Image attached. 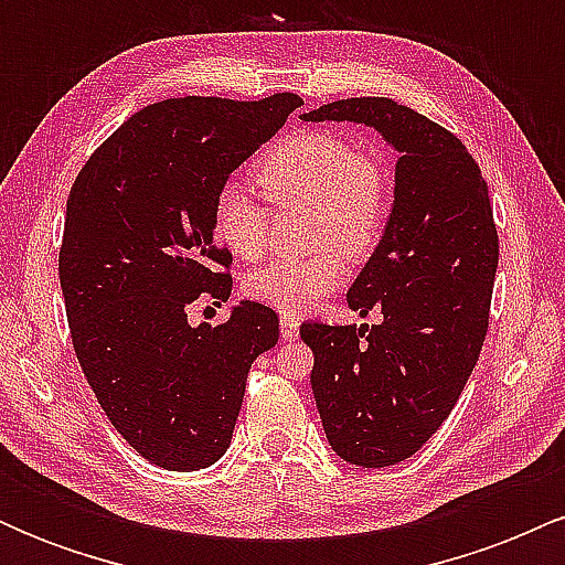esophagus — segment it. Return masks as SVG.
Returning a JSON list of instances; mask_svg holds the SVG:
<instances>
[{"label": "esophagus", "mask_w": 565, "mask_h": 565, "mask_svg": "<svg viewBox=\"0 0 565 565\" xmlns=\"http://www.w3.org/2000/svg\"><path fill=\"white\" fill-rule=\"evenodd\" d=\"M278 329H281L284 340H297V334H300V319H297V316L281 313V319H278Z\"/></svg>", "instance_id": "esophagus-1"}]
</instances>
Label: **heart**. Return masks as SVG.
I'll return each instance as SVG.
<instances>
[{
	"label": "heart",
	"mask_w": 565,
	"mask_h": 565,
	"mask_svg": "<svg viewBox=\"0 0 565 565\" xmlns=\"http://www.w3.org/2000/svg\"><path fill=\"white\" fill-rule=\"evenodd\" d=\"M265 196L276 206L308 204L310 242L321 249L278 257L244 276L252 300L284 313H305L345 281L350 257L377 244L391 201V180L372 153L332 132H300L278 142L257 164ZM268 206L238 180L217 191L212 206L215 236L236 257L255 260L268 244Z\"/></svg>",
	"instance_id": "b5f03b06"
}]
</instances>
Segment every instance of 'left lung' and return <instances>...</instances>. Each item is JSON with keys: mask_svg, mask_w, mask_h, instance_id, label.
<instances>
[{"mask_svg": "<svg viewBox=\"0 0 565 565\" xmlns=\"http://www.w3.org/2000/svg\"><path fill=\"white\" fill-rule=\"evenodd\" d=\"M300 119L372 127L398 153L385 233L348 289L350 310L380 308L382 321L300 327L329 446L355 468H387L444 425L481 355L499 260L489 185L449 129L391 97Z\"/></svg>", "mask_w": 565, "mask_h": 565, "instance_id": "1", "label": "left lung"}]
</instances>
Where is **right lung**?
<instances>
[{"label":"right lung","instance_id":"1","mask_svg":"<svg viewBox=\"0 0 565 565\" xmlns=\"http://www.w3.org/2000/svg\"><path fill=\"white\" fill-rule=\"evenodd\" d=\"M300 106L295 93L153 103L71 188L57 260L71 342L111 425L164 470L210 468L228 451L252 361L278 342L268 305L242 300L217 327H191L188 305L231 297L217 191Z\"/></svg>","mask_w":565,"mask_h":565}]
</instances>
